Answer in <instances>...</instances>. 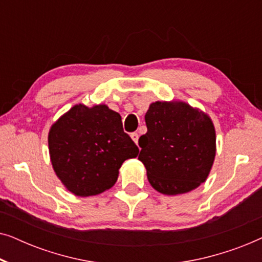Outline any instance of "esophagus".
<instances>
[{"label":"esophagus","instance_id":"1","mask_svg":"<svg viewBox=\"0 0 262 262\" xmlns=\"http://www.w3.org/2000/svg\"><path fill=\"white\" fill-rule=\"evenodd\" d=\"M130 136H131L132 141H134L136 144H137V143H138V134H137V132H132Z\"/></svg>","mask_w":262,"mask_h":262}]
</instances>
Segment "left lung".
Segmentation results:
<instances>
[{"label":"left lung","instance_id":"1","mask_svg":"<svg viewBox=\"0 0 262 262\" xmlns=\"http://www.w3.org/2000/svg\"><path fill=\"white\" fill-rule=\"evenodd\" d=\"M148 127L138 160L150 185L167 195L187 193L209 177L216 156L211 118L182 101H156L145 113Z\"/></svg>","mask_w":262,"mask_h":262}]
</instances>
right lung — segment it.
Wrapping results in <instances>:
<instances>
[{
    "label": "right lung",
    "instance_id": "add662e5",
    "mask_svg": "<svg viewBox=\"0 0 262 262\" xmlns=\"http://www.w3.org/2000/svg\"><path fill=\"white\" fill-rule=\"evenodd\" d=\"M49 151L68 191L89 196L112 187L121 164L137 156L139 149L124 132L119 113L106 105L78 103L50 128Z\"/></svg>",
    "mask_w": 262,
    "mask_h": 262
}]
</instances>
